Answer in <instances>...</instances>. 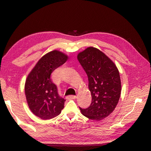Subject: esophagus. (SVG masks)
<instances>
[{
	"instance_id": "obj_1",
	"label": "esophagus",
	"mask_w": 151,
	"mask_h": 151,
	"mask_svg": "<svg viewBox=\"0 0 151 151\" xmlns=\"http://www.w3.org/2000/svg\"><path fill=\"white\" fill-rule=\"evenodd\" d=\"M76 98V96L75 95H69L67 97V99H75Z\"/></svg>"
}]
</instances>
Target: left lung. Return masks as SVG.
Segmentation results:
<instances>
[{
	"instance_id": "1",
	"label": "left lung",
	"mask_w": 151,
	"mask_h": 151,
	"mask_svg": "<svg viewBox=\"0 0 151 151\" xmlns=\"http://www.w3.org/2000/svg\"><path fill=\"white\" fill-rule=\"evenodd\" d=\"M77 58L88 75L91 95L90 106L80 109L89 119L101 121L114 110L119 100V73L114 63L96 48H87L78 54Z\"/></svg>"
}]
</instances>
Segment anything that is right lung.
<instances>
[{"instance_id":"right-lung-1","label":"right lung","mask_w":151,"mask_h":151,"mask_svg":"<svg viewBox=\"0 0 151 151\" xmlns=\"http://www.w3.org/2000/svg\"><path fill=\"white\" fill-rule=\"evenodd\" d=\"M68 59L62 52L54 50L38 61L28 75L25 82V95L32 112L41 119L58 116L64 108L65 100L61 97L51 74Z\"/></svg>"}]
</instances>
